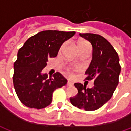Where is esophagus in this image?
Wrapping results in <instances>:
<instances>
[{
    "label": "esophagus",
    "mask_w": 131,
    "mask_h": 131,
    "mask_svg": "<svg viewBox=\"0 0 131 131\" xmlns=\"http://www.w3.org/2000/svg\"><path fill=\"white\" fill-rule=\"evenodd\" d=\"M67 85H68V86H71V85H74V83L71 82V81H67Z\"/></svg>",
    "instance_id": "1"
}]
</instances>
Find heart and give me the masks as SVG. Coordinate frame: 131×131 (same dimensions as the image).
I'll return each mask as SVG.
<instances>
[{
  "instance_id": "obj_1",
  "label": "heart",
  "mask_w": 131,
  "mask_h": 131,
  "mask_svg": "<svg viewBox=\"0 0 131 131\" xmlns=\"http://www.w3.org/2000/svg\"><path fill=\"white\" fill-rule=\"evenodd\" d=\"M65 46V43H64L62 44V46H61V48L60 49V51H62V50L64 48V47ZM77 47H78V48L79 50H81V49H84V48H89L91 49V46L90 45V43L87 42V41H85V40H79L78 42H77ZM76 69V67H67V70L68 71H71L72 69Z\"/></svg>"
}]
</instances>
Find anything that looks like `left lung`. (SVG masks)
<instances>
[{
    "label": "left lung",
    "mask_w": 131,
    "mask_h": 131,
    "mask_svg": "<svg viewBox=\"0 0 131 131\" xmlns=\"http://www.w3.org/2000/svg\"><path fill=\"white\" fill-rule=\"evenodd\" d=\"M93 46V59L85 71V79L94 80V86L86 88L81 83H74L78 93L70 98L74 107L94 111L103 106L112 96L118 84L121 72L119 57L113 46L104 37L95 34H79Z\"/></svg>",
    "instance_id": "1"
}]
</instances>
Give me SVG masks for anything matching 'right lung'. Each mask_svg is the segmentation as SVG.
<instances>
[{"instance_id":"add662e5","label":"right lung","mask_w":131,"mask_h":131,"mask_svg":"<svg viewBox=\"0 0 131 131\" xmlns=\"http://www.w3.org/2000/svg\"><path fill=\"white\" fill-rule=\"evenodd\" d=\"M75 31L47 30L30 37L19 50L14 63L13 84L21 103L29 108L43 109L52 102L55 89L65 85L67 80L57 72L48 78L41 71L50 57H56L62 43Z\"/></svg>"}]
</instances>
